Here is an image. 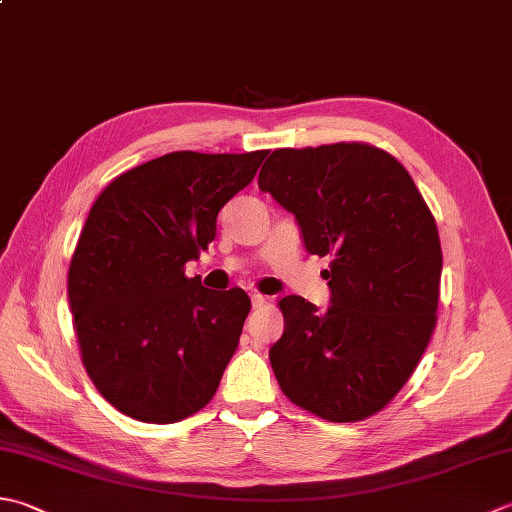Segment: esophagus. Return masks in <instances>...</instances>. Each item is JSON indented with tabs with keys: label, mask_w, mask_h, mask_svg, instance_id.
<instances>
[{
	"label": "esophagus",
	"mask_w": 512,
	"mask_h": 512,
	"mask_svg": "<svg viewBox=\"0 0 512 512\" xmlns=\"http://www.w3.org/2000/svg\"><path fill=\"white\" fill-rule=\"evenodd\" d=\"M250 302H253V308H259V306H264L266 304V295H262V293H250Z\"/></svg>",
	"instance_id": "34e87169"
}]
</instances>
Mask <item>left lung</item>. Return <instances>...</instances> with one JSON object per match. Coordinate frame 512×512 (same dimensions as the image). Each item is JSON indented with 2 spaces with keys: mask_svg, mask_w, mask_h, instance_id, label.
<instances>
[{
  "mask_svg": "<svg viewBox=\"0 0 512 512\" xmlns=\"http://www.w3.org/2000/svg\"><path fill=\"white\" fill-rule=\"evenodd\" d=\"M259 188L290 210L310 255L330 257V306L279 299L270 366L295 406L362 422L408 382L437 324L442 244L413 177L364 142L277 148Z\"/></svg>",
  "mask_w": 512,
  "mask_h": 512,
  "instance_id": "1",
  "label": "left lung"
}]
</instances>
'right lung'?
I'll return each mask as SVG.
<instances>
[{
  "instance_id": "1",
  "label": "right lung",
  "mask_w": 512,
  "mask_h": 512,
  "mask_svg": "<svg viewBox=\"0 0 512 512\" xmlns=\"http://www.w3.org/2000/svg\"><path fill=\"white\" fill-rule=\"evenodd\" d=\"M266 155L177 150L95 199L70 259L68 304L86 373L119 413L173 424L213 399L250 297L208 290L184 266L208 250L217 213Z\"/></svg>"
}]
</instances>
